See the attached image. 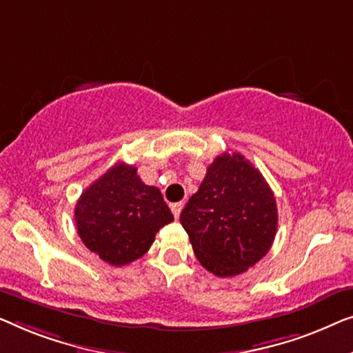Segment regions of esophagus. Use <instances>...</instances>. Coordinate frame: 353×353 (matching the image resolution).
<instances>
[{
    "mask_svg": "<svg viewBox=\"0 0 353 353\" xmlns=\"http://www.w3.org/2000/svg\"><path fill=\"white\" fill-rule=\"evenodd\" d=\"M182 208H183V203H182V201L172 203V205H171V211H172V214H174L176 219H177L179 216H181V212H182Z\"/></svg>",
    "mask_w": 353,
    "mask_h": 353,
    "instance_id": "34e87169",
    "label": "esophagus"
}]
</instances>
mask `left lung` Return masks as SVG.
Instances as JSON below:
<instances>
[{"mask_svg": "<svg viewBox=\"0 0 353 353\" xmlns=\"http://www.w3.org/2000/svg\"><path fill=\"white\" fill-rule=\"evenodd\" d=\"M181 224L200 264L217 276L246 272L270 250L278 212L274 192L240 153H222L182 210Z\"/></svg>", "mask_w": 353, "mask_h": 353, "instance_id": "1", "label": "left lung"}]
</instances>
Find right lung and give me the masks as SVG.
<instances>
[{
	"label": "right lung",
	"mask_w": 353,
	"mask_h": 353,
	"mask_svg": "<svg viewBox=\"0 0 353 353\" xmlns=\"http://www.w3.org/2000/svg\"><path fill=\"white\" fill-rule=\"evenodd\" d=\"M174 221L160 188L137 170L117 163L81 193L75 208L78 235L110 265H126L150 250L157 232Z\"/></svg>",
	"instance_id": "obj_1"
}]
</instances>
